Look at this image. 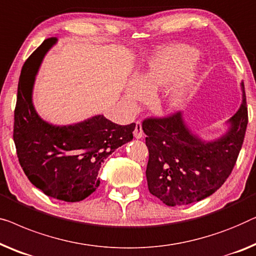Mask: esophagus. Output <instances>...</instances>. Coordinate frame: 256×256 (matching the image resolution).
I'll list each match as a JSON object with an SVG mask.
<instances>
[{"label": "esophagus", "instance_id": "1", "mask_svg": "<svg viewBox=\"0 0 256 256\" xmlns=\"http://www.w3.org/2000/svg\"><path fill=\"white\" fill-rule=\"evenodd\" d=\"M134 136H135V138H142L143 137V128H142V124H140V121L136 122Z\"/></svg>", "mask_w": 256, "mask_h": 256}]
</instances>
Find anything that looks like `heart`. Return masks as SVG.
Instances as JSON below:
<instances>
[{
    "mask_svg": "<svg viewBox=\"0 0 256 256\" xmlns=\"http://www.w3.org/2000/svg\"><path fill=\"white\" fill-rule=\"evenodd\" d=\"M198 58L196 48L188 45H170L158 50L148 61L140 80H132L126 91V100L132 107L144 100L148 92H156L178 80L168 94V102L180 107L186 100L187 94L195 82L196 72L190 70Z\"/></svg>",
    "mask_w": 256,
    "mask_h": 256,
    "instance_id": "b5f03b06",
    "label": "heart"
}]
</instances>
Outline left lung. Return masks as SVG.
Returning a JSON list of instances; mask_svg holds the SVG:
<instances>
[{
  "mask_svg": "<svg viewBox=\"0 0 256 256\" xmlns=\"http://www.w3.org/2000/svg\"><path fill=\"white\" fill-rule=\"evenodd\" d=\"M242 104L228 122V130L206 142L190 130L181 112L142 122L149 149V190L168 206L190 204L214 194L234 168L242 150L248 113L244 83Z\"/></svg>",
  "mask_w": 256,
  "mask_h": 256,
  "instance_id": "1",
  "label": "left lung"
}]
</instances>
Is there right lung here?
Segmentation results:
<instances>
[{
    "label": "right lung",
    "mask_w": 256,
    "mask_h": 256,
    "mask_svg": "<svg viewBox=\"0 0 256 256\" xmlns=\"http://www.w3.org/2000/svg\"><path fill=\"white\" fill-rule=\"evenodd\" d=\"M56 38L46 39L22 68L14 108V140L28 180L47 196L80 202L97 190L104 160L132 140L135 124L120 126L104 116L69 126H54L36 112L32 90L47 50Z\"/></svg>",
    "instance_id": "obj_1"
}]
</instances>
